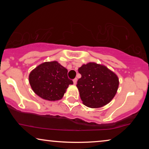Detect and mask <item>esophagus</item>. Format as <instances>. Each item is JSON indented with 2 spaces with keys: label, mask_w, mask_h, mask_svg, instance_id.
Masks as SVG:
<instances>
[{
  "label": "esophagus",
  "mask_w": 149,
  "mask_h": 149,
  "mask_svg": "<svg viewBox=\"0 0 149 149\" xmlns=\"http://www.w3.org/2000/svg\"><path fill=\"white\" fill-rule=\"evenodd\" d=\"M77 79H74V80H73V84L75 85L77 84Z\"/></svg>",
  "instance_id": "1"
}]
</instances>
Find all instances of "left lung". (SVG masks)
<instances>
[{"instance_id":"8db88e82","label":"left lung","mask_w":149,"mask_h":149,"mask_svg":"<svg viewBox=\"0 0 149 149\" xmlns=\"http://www.w3.org/2000/svg\"><path fill=\"white\" fill-rule=\"evenodd\" d=\"M78 70L81 77L77 87L83 104L96 109L107 105L113 99L119 84L115 72L95 62L83 64Z\"/></svg>"}]
</instances>
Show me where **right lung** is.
I'll use <instances>...</instances> for the list:
<instances>
[{"label":"right lung","instance_id":"add662e5","mask_svg":"<svg viewBox=\"0 0 149 149\" xmlns=\"http://www.w3.org/2000/svg\"><path fill=\"white\" fill-rule=\"evenodd\" d=\"M68 70L57 62L42 63L29 74V83L32 90L41 98L49 101L61 100L69 85Z\"/></svg>","mask_w":149,"mask_h":149}]
</instances>
